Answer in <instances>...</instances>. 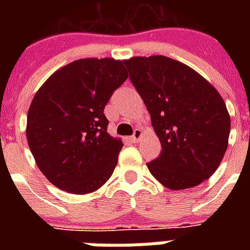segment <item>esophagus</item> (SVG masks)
I'll return each instance as SVG.
<instances>
[{
  "mask_svg": "<svg viewBox=\"0 0 250 250\" xmlns=\"http://www.w3.org/2000/svg\"><path fill=\"white\" fill-rule=\"evenodd\" d=\"M141 135H143V132H141L140 128H136L135 131H133V135L131 136V140L133 141V143H136L137 140H140Z\"/></svg>",
  "mask_w": 250,
  "mask_h": 250,
  "instance_id": "1",
  "label": "esophagus"
}]
</instances>
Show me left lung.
I'll return each mask as SVG.
<instances>
[{
	"label": "left lung",
	"instance_id": "obj_1",
	"mask_svg": "<svg viewBox=\"0 0 250 250\" xmlns=\"http://www.w3.org/2000/svg\"><path fill=\"white\" fill-rule=\"evenodd\" d=\"M125 64L162 146L146 165L150 174L174 190L209 179L223 160L231 128L221 94L194 70L167 57H133Z\"/></svg>",
	"mask_w": 250,
	"mask_h": 250
}]
</instances>
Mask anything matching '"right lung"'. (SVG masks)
Here are the masks:
<instances>
[{"mask_svg":"<svg viewBox=\"0 0 250 250\" xmlns=\"http://www.w3.org/2000/svg\"><path fill=\"white\" fill-rule=\"evenodd\" d=\"M125 61L78 60L37 90L27 115V140L37 166L60 189L85 194L105 184L123 143L107 133L106 104L128 78Z\"/></svg>","mask_w":250,"mask_h":250,"instance_id":"obj_1","label":"right lung"}]
</instances>
